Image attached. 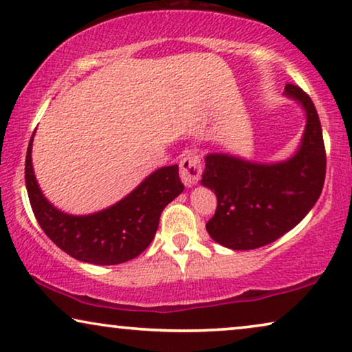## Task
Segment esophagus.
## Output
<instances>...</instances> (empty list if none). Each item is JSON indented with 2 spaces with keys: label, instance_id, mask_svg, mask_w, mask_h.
<instances>
[{
  "label": "esophagus",
  "instance_id": "obj_1",
  "mask_svg": "<svg viewBox=\"0 0 352 352\" xmlns=\"http://www.w3.org/2000/svg\"><path fill=\"white\" fill-rule=\"evenodd\" d=\"M201 171H204V163L195 151H187L179 162L181 179L187 187L197 184L200 181Z\"/></svg>",
  "mask_w": 352,
  "mask_h": 352
}]
</instances>
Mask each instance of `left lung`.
Segmentation results:
<instances>
[{
	"instance_id": "left-lung-1",
	"label": "left lung",
	"mask_w": 352,
	"mask_h": 352,
	"mask_svg": "<svg viewBox=\"0 0 352 352\" xmlns=\"http://www.w3.org/2000/svg\"><path fill=\"white\" fill-rule=\"evenodd\" d=\"M285 94L306 110L300 151L274 165L210 153L201 184L214 190L218 206L206 230L214 242L232 250H254L276 242L309 213L320 197L327 157L319 115L300 86L287 85Z\"/></svg>"
}]
</instances>
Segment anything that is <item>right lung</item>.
I'll return each instance as SVG.
<instances>
[{
    "label": "right lung",
    "mask_w": 352,
    "mask_h": 352,
    "mask_svg": "<svg viewBox=\"0 0 352 352\" xmlns=\"http://www.w3.org/2000/svg\"><path fill=\"white\" fill-rule=\"evenodd\" d=\"M32 141L33 138L27 148L25 184L33 214L43 232L78 261L112 266L139 256L155 237L163 208L184 190L177 165L163 166L107 210L88 216L62 213L36 184Z\"/></svg>",
    "instance_id": "1"
}]
</instances>
